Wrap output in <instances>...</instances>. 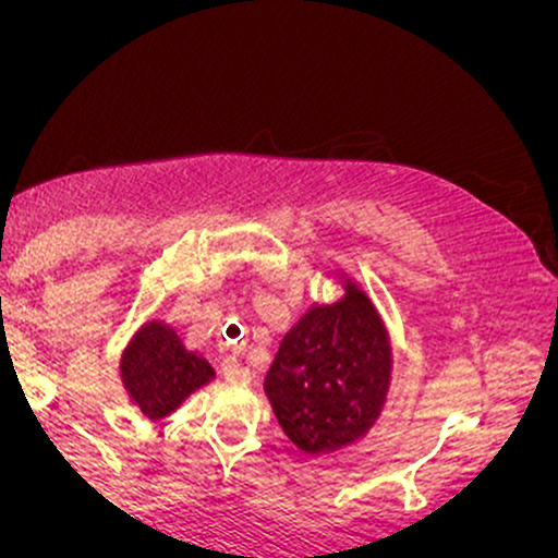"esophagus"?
I'll use <instances>...</instances> for the list:
<instances>
[{
    "instance_id": "esophagus-1",
    "label": "esophagus",
    "mask_w": 558,
    "mask_h": 558,
    "mask_svg": "<svg viewBox=\"0 0 558 558\" xmlns=\"http://www.w3.org/2000/svg\"><path fill=\"white\" fill-rule=\"evenodd\" d=\"M220 373L228 383H246L248 380V369L235 360V356H226L220 364Z\"/></svg>"
}]
</instances>
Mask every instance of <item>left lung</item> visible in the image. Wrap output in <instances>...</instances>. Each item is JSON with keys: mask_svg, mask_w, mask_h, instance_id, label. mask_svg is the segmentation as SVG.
Returning <instances> with one entry per match:
<instances>
[{"mask_svg": "<svg viewBox=\"0 0 558 558\" xmlns=\"http://www.w3.org/2000/svg\"><path fill=\"white\" fill-rule=\"evenodd\" d=\"M390 380V345L373 301L351 283L343 301L315 306L286 332L265 390L288 438L330 453L367 433Z\"/></svg>", "mask_w": 558, "mask_h": 558, "instance_id": "8db88e82", "label": "left lung"}]
</instances>
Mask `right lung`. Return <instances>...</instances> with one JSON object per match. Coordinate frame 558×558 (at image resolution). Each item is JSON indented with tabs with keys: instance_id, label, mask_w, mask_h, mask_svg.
I'll return each mask as SVG.
<instances>
[{
	"instance_id": "right-lung-1",
	"label": "right lung",
	"mask_w": 558,
	"mask_h": 558,
	"mask_svg": "<svg viewBox=\"0 0 558 558\" xmlns=\"http://www.w3.org/2000/svg\"><path fill=\"white\" fill-rule=\"evenodd\" d=\"M120 369L128 393L146 417H165L215 375L207 360L189 354L175 332L157 323L133 338Z\"/></svg>"
}]
</instances>
